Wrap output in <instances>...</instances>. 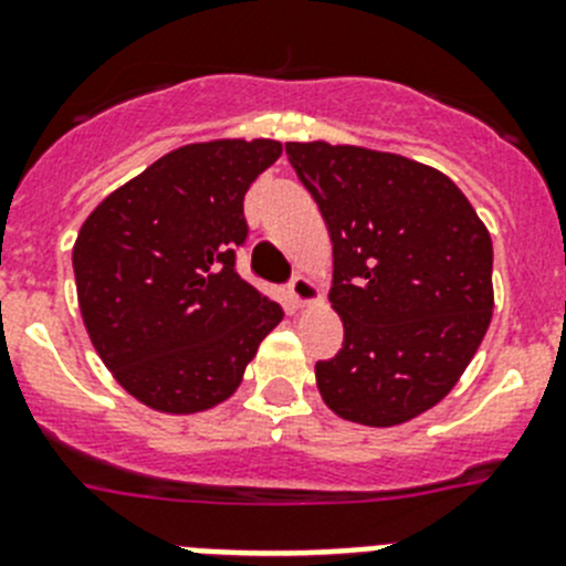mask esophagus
Instances as JSON below:
<instances>
[{
  "label": "esophagus",
  "instance_id": "34e87169",
  "mask_svg": "<svg viewBox=\"0 0 566 566\" xmlns=\"http://www.w3.org/2000/svg\"><path fill=\"white\" fill-rule=\"evenodd\" d=\"M287 290H290V295H293V302L298 304V307H304V304L318 302V290H315V284L310 282L307 276H302V273L290 279Z\"/></svg>",
  "mask_w": 566,
  "mask_h": 566
}]
</instances>
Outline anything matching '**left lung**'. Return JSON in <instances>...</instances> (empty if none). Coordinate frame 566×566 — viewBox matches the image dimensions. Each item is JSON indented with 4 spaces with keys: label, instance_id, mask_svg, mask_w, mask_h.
<instances>
[{
    "label": "left lung",
    "instance_id": "8db88e82",
    "mask_svg": "<svg viewBox=\"0 0 566 566\" xmlns=\"http://www.w3.org/2000/svg\"><path fill=\"white\" fill-rule=\"evenodd\" d=\"M333 239L344 346L315 364L344 420L397 426L454 389L491 324L493 245L442 171L358 146L287 144Z\"/></svg>",
    "mask_w": 566,
    "mask_h": 566
}]
</instances>
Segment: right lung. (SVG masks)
<instances>
[{"instance_id":"right-lung-1","label":"right lung","mask_w":566,"mask_h":566,"mask_svg":"<svg viewBox=\"0 0 566 566\" xmlns=\"http://www.w3.org/2000/svg\"><path fill=\"white\" fill-rule=\"evenodd\" d=\"M279 155V140L182 146L81 226L73 271L86 333L140 403L169 415L222 403L284 318L237 273L245 191Z\"/></svg>"}]
</instances>
